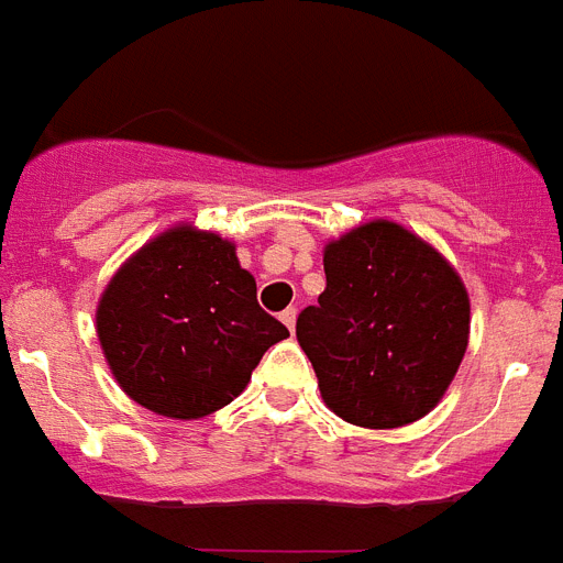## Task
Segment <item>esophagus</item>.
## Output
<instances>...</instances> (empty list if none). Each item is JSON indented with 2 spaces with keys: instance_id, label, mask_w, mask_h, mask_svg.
I'll list each match as a JSON object with an SVG mask.
<instances>
[{
  "instance_id": "esophagus-1",
  "label": "esophagus",
  "mask_w": 563,
  "mask_h": 563,
  "mask_svg": "<svg viewBox=\"0 0 563 563\" xmlns=\"http://www.w3.org/2000/svg\"><path fill=\"white\" fill-rule=\"evenodd\" d=\"M282 322H285V325L290 328V331H294V328H296V308L282 310Z\"/></svg>"
}]
</instances>
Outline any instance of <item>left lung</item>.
<instances>
[{
  "mask_svg": "<svg viewBox=\"0 0 563 563\" xmlns=\"http://www.w3.org/2000/svg\"><path fill=\"white\" fill-rule=\"evenodd\" d=\"M325 290L296 336L336 416L401 427L427 416L467 349L471 305L456 269L421 238L372 220L325 246Z\"/></svg>",
  "mask_w": 563,
  "mask_h": 563,
  "instance_id": "obj_1",
  "label": "left lung"
}]
</instances>
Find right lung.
Returning <instances> with one entry per match:
<instances>
[{"label": "right lung", "instance_id": "add662e5", "mask_svg": "<svg viewBox=\"0 0 563 563\" xmlns=\"http://www.w3.org/2000/svg\"><path fill=\"white\" fill-rule=\"evenodd\" d=\"M96 319L121 389L168 418L227 407L269 345L290 336L258 305L235 246L191 227L142 246L112 276Z\"/></svg>", "mask_w": 563, "mask_h": 563}]
</instances>
